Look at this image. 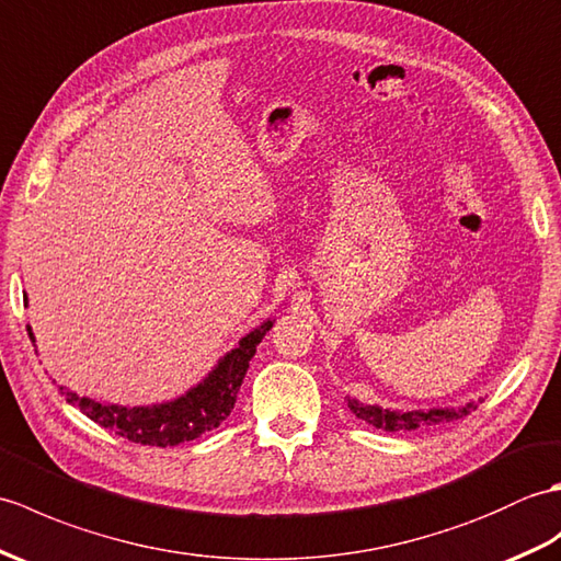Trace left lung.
Masks as SVG:
<instances>
[{
    "label": "left lung",
    "instance_id": "obj_1",
    "mask_svg": "<svg viewBox=\"0 0 561 561\" xmlns=\"http://www.w3.org/2000/svg\"><path fill=\"white\" fill-rule=\"evenodd\" d=\"M347 408L353 410V413L369 422L371 427L383 430V432H415L422 427H432V425H439V422H451L468 415L470 410H476L478 405H466V408H458V410H427V413H422V410H413V413H396V410H381L377 405H363L357 401H347Z\"/></svg>",
    "mask_w": 561,
    "mask_h": 561
}]
</instances>
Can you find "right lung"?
<instances>
[{
  "label": "right lung",
  "instance_id": "add662e5",
  "mask_svg": "<svg viewBox=\"0 0 561 561\" xmlns=\"http://www.w3.org/2000/svg\"><path fill=\"white\" fill-rule=\"evenodd\" d=\"M271 327L273 323L266 321L252 333H247L240 345L220 359L204 383H198L196 389L172 403L153 408H122L95 403L91 398H79L77 393L67 391L65 386H59V393L67 396V401L77 405L85 417H91L101 427L134 444L178 446L182 442H192L216 430L230 415L234 401H238L247 367L256 353V345ZM28 335L35 343L33 331Z\"/></svg>",
  "mask_w": 561,
  "mask_h": 561
}]
</instances>
